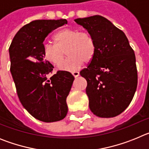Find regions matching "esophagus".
Instances as JSON below:
<instances>
[{
  "instance_id": "obj_1",
  "label": "esophagus",
  "mask_w": 149,
  "mask_h": 149,
  "mask_svg": "<svg viewBox=\"0 0 149 149\" xmlns=\"http://www.w3.org/2000/svg\"><path fill=\"white\" fill-rule=\"evenodd\" d=\"M72 74H73V76L74 77H78L79 75H80V73H79L78 72H77V71H74V72H72Z\"/></svg>"
}]
</instances>
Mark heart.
Returning <instances> with one entry per match:
<instances>
[{
  "mask_svg": "<svg viewBox=\"0 0 149 149\" xmlns=\"http://www.w3.org/2000/svg\"><path fill=\"white\" fill-rule=\"evenodd\" d=\"M55 44L46 42L43 45V56L46 60L59 65L60 69L74 72L84 64L89 63L95 54L94 38L86 31L78 29L65 28L54 36ZM70 56L64 62L65 51ZM62 61L63 63H61Z\"/></svg>",
  "mask_w": 149,
  "mask_h": 149,
  "instance_id": "heart-1",
  "label": "heart"
}]
</instances>
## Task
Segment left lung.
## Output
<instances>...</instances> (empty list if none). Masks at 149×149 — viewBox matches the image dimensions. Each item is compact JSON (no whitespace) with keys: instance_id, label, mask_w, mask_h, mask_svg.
<instances>
[{"instance_id":"1","label":"left lung","mask_w":149,"mask_h":149,"mask_svg":"<svg viewBox=\"0 0 149 149\" xmlns=\"http://www.w3.org/2000/svg\"><path fill=\"white\" fill-rule=\"evenodd\" d=\"M94 38L96 51L81 75L87 81L86 93L93 114L102 118L122 113L132 101L137 86L136 57L123 31L106 18H77Z\"/></svg>"}]
</instances>
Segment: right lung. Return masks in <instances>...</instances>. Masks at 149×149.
Wrapping results in <instances>:
<instances>
[{
  "label": "right lung",
  "instance_id": "obj_1",
  "mask_svg": "<svg viewBox=\"0 0 149 149\" xmlns=\"http://www.w3.org/2000/svg\"><path fill=\"white\" fill-rule=\"evenodd\" d=\"M65 24V19L33 21L18 30L9 48L18 98L29 113L42 122L62 120L68 113L66 98L74 77L58 71L48 79L54 65L42 53L46 36Z\"/></svg>",
  "mask_w": 149,
  "mask_h": 149
}]
</instances>
